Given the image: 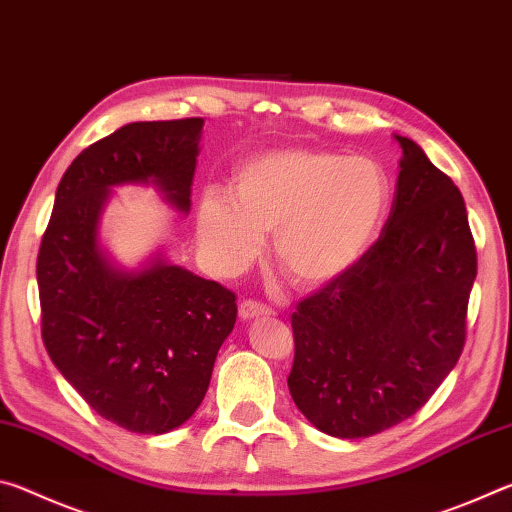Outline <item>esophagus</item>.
I'll use <instances>...</instances> for the list:
<instances>
[{
    "instance_id": "obj_1",
    "label": "esophagus",
    "mask_w": 512,
    "mask_h": 512,
    "mask_svg": "<svg viewBox=\"0 0 512 512\" xmlns=\"http://www.w3.org/2000/svg\"><path fill=\"white\" fill-rule=\"evenodd\" d=\"M239 316L244 320H253L257 316H273V309L264 305V302H257V300H244L239 305Z\"/></svg>"
}]
</instances>
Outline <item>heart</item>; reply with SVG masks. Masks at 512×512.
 I'll return each instance as SVG.
<instances>
[{
	"instance_id": "obj_1",
	"label": "heart",
	"mask_w": 512,
	"mask_h": 512,
	"mask_svg": "<svg viewBox=\"0 0 512 512\" xmlns=\"http://www.w3.org/2000/svg\"><path fill=\"white\" fill-rule=\"evenodd\" d=\"M388 203V176L368 158L268 151L241 164L235 198L203 196L198 239L216 271L232 275L255 262L273 232L277 268L300 287H316L357 264Z\"/></svg>"
}]
</instances>
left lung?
<instances>
[{"label":"left lung","instance_id":"8db88e82","mask_svg":"<svg viewBox=\"0 0 512 512\" xmlns=\"http://www.w3.org/2000/svg\"><path fill=\"white\" fill-rule=\"evenodd\" d=\"M379 239L300 300L289 391L316 429L368 438L422 409L461 357L476 246L454 180L409 137Z\"/></svg>","mask_w":512,"mask_h":512}]
</instances>
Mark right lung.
<instances>
[{
    "label": "right lung",
    "instance_id": "obj_1",
    "mask_svg": "<svg viewBox=\"0 0 512 512\" xmlns=\"http://www.w3.org/2000/svg\"><path fill=\"white\" fill-rule=\"evenodd\" d=\"M205 119L135 121L76 155L38 250L42 341L101 418L167 433L201 406L237 296L183 266L117 271L97 241L112 185L153 183L187 212Z\"/></svg>",
    "mask_w": 512,
    "mask_h": 512
}]
</instances>
